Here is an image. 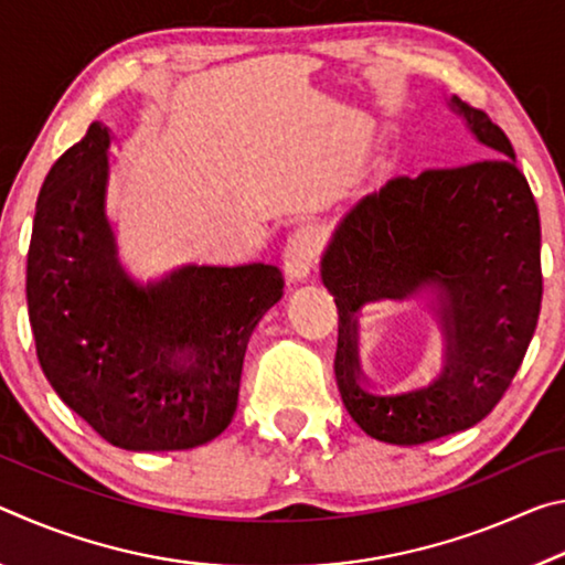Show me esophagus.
Here are the masks:
<instances>
[{
    "instance_id": "obj_1",
    "label": "esophagus",
    "mask_w": 565,
    "mask_h": 565,
    "mask_svg": "<svg viewBox=\"0 0 565 565\" xmlns=\"http://www.w3.org/2000/svg\"><path fill=\"white\" fill-rule=\"evenodd\" d=\"M321 254V236L313 228H299L289 238H286L281 262L284 274L289 281H303L311 274L313 264H317Z\"/></svg>"
}]
</instances>
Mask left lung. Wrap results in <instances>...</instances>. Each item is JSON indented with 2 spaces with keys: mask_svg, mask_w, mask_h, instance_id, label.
Returning <instances> with one entry per match:
<instances>
[{
  "mask_svg": "<svg viewBox=\"0 0 565 565\" xmlns=\"http://www.w3.org/2000/svg\"><path fill=\"white\" fill-rule=\"evenodd\" d=\"M495 159L396 177L341 218L321 259L339 309L333 374L369 436L416 446L466 431L499 404L539 323L541 218L509 137L458 97L448 102ZM371 300L437 306L445 366L424 385L379 392L360 376L355 311Z\"/></svg>",
  "mask_w": 565,
  "mask_h": 565,
  "instance_id": "left-lung-1",
  "label": "left lung"
}]
</instances>
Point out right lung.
<instances>
[{
    "instance_id": "obj_1",
    "label": "right lung",
    "mask_w": 565,
    "mask_h": 565,
    "mask_svg": "<svg viewBox=\"0 0 565 565\" xmlns=\"http://www.w3.org/2000/svg\"><path fill=\"white\" fill-rule=\"evenodd\" d=\"M111 134L94 121L46 174L26 254L36 359L74 414L127 451H184L232 424L248 337L281 299L271 264L124 271L107 218Z\"/></svg>"
}]
</instances>
